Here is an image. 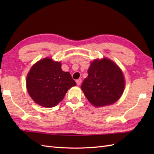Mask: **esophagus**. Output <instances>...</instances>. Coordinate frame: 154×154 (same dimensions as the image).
<instances>
[{"label":"esophagus","mask_w":154,"mask_h":154,"mask_svg":"<svg viewBox=\"0 0 154 154\" xmlns=\"http://www.w3.org/2000/svg\"><path fill=\"white\" fill-rule=\"evenodd\" d=\"M81 79H79L76 80V83H77V85H79L81 84Z\"/></svg>","instance_id":"1"}]
</instances>
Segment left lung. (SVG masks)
<instances>
[{
    "instance_id": "left-lung-1",
    "label": "left lung",
    "mask_w": 154,
    "mask_h": 154,
    "mask_svg": "<svg viewBox=\"0 0 154 154\" xmlns=\"http://www.w3.org/2000/svg\"><path fill=\"white\" fill-rule=\"evenodd\" d=\"M125 81L122 71L109 59L94 60L88 69V77L81 88L89 102L95 106L113 104L123 93Z\"/></svg>"
}]
</instances>
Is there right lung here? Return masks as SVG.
<instances>
[{
  "label": "right lung",
  "mask_w": 154,
  "mask_h": 154,
  "mask_svg": "<svg viewBox=\"0 0 154 154\" xmlns=\"http://www.w3.org/2000/svg\"><path fill=\"white\" fill-rule=\"evenodd\" d=\"M61 67L60 62L44 58L30 69L26 87L35 103L44 107H54L63 100L68 89L76 85L71 74L62 71Z\"/></svg>",
  "instance_id": "right-lung-1"
}]
</instances>
